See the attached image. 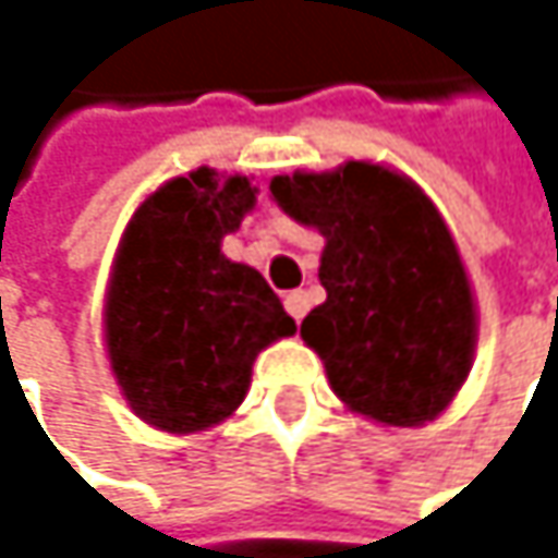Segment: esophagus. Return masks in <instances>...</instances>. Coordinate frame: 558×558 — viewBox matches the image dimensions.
<instances>
[{"instance_id": "obj_1", "label": "esophagus", "mask_w": 558, "mask_h": 558, "mask_svg": "<svg viewBox=\"0 0 558 558\" xmlns=\"http://www.w3.org/2000/svg\"><path fill=\"white\" fill-rule=\"evenodd\" d=\"M284 307H288V314H291L294 320H301V317L307 314V307H311L307 291H291V294H284Z\"/></svg>"}]
</instances>
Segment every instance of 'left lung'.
<instances>
[{
	"label": "left lung",
	"instance_id": "obj_1",
	"mask_svg": "<svg viewBox=\"0 0 558 558\" xmlns=\"http://www.w3.org/2000/svg\"><path fill=\"white\" fill-rule=\"evenodd\" d=\"M270 194L327 238V301L304 317L301 337L320 353L333 393L387 426H420L447 410L470 374L476 314L429 197L371 161L274 178Z\"/></svg>",
	"mask_w": 558,
	"mask_h": 558
}]
</instances>
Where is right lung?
Wrapping results in <instances>:
<instances>
[{
  "label": "right lung",
  "mask_w": 558,
  "mask_h": 558,
  "mask_svg": "<svg viewBox=\"0 0 558 558\" xmlns=\"http://www.w3.org/2000/svg\"><path fill=\"white\" fill-rule=\"evenodd\" d=\"M254 191L241 174L197 168L158 187L118 247L108 361L132 410L158 429L194 433L231 416L254 356L298 330L264 277L221 254Z\"/></svg>",
  "instance_id": "add662e5"
}]
</instances>
